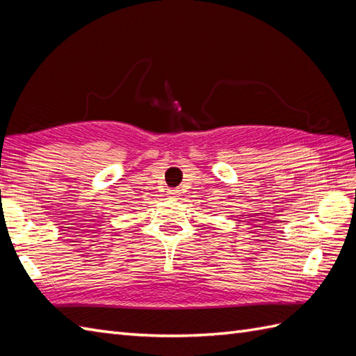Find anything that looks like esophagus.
<instances>
[{
    "mask_svg": "<svg viewBox=\"0 0 356 356\" xmlns=\"http://www.w3.org/2000/svg\"><path fill=\"white\" fill-rule=\"evenodd\" d=\"M167 195H168V198H171V200H179L180 191H177V189H170Z\"/></svg>",
    "mask_w": 356,
    "mask_h": 356,
    "instance_id": "1",
    "label": "esophagus"
}]
</instances>
